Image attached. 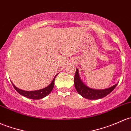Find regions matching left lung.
I'll return each instance as SVG.
<instances>
[{
    "label": "left lung",
    "instance_id": "obj_1",
    "mask_svg": "<svg viewBox=\"0 0 131 131\" xmlns=\"http://www.w3.org/2000/svg\"><path fill=\"white\" fill-rule=\"evenodd\" d=\"M74 84L78 93L84 98L89 99V100H97L102 98H104L107 95L109 94L116 87L117 83L113 85L109 88L105 89H91L85 85L80 77L78 70L77 69L74 77Z\"/></svg>",
    "mask_w": 131,
    "mask_h": 131
}]
</instances>
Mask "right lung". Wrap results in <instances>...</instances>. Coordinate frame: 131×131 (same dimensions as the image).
<instances>
[{
	"label": "right lung",
	"instance_id": "1",
	"mask_svg": "<svg viewBox=\"0 0 131 131\" xmlns=\"http://www.w3.org/2000/svg\"><path fill=\"white\" fill-rule=\"evenodd\" d=\"M57 76V75L54 77V78H53V81L51 82V83L49 84L48 86L42 89H40V90H34V91H25L21 90V89H19L17 87H16L13 83H12V85H13L14 88L16 89V90L17 92L20 94L21 95H23L24 97H27V98L31 99H34V100H39V99H42L44 97H46L48 95H49L51 93L52 90H53V87H54V79L56 78V77Z\"/></svg>",
	"mask_w": 131,
	"mask_h": 131
}]
</instances>
